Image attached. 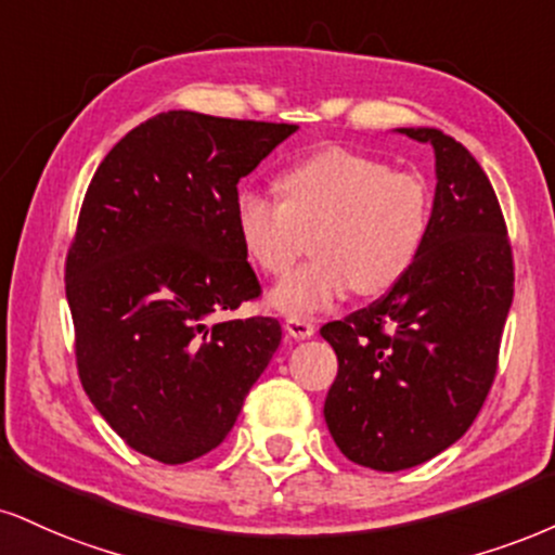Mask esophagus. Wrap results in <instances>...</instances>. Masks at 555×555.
Here are the masks:
<instances>
[{
    "mask_svg": "<svg viewBox=\"0 0 555 555\" xmlns=\"http://www.w3.org/2000/svg\"><path fill=\"white\" fill-rule=\"evenodd\" d=\"M284 328L292 338H310L312 333H315V325H312V320H305V318H286Z\"/></svg>",
    "mask_w": 555,
    "mask_h": 555,
    "instance_id": "1",
    "label": "esophagus"
}]
</instances>
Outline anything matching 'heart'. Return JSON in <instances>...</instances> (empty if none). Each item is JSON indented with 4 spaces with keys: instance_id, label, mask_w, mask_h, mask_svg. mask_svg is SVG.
I'll use <instances>...</instances> for the list:
<instances>
[{
    "instance_id": "obj_1",
    "label": "heart",
    "mask_w": 555,
    "mask_h": 555,
    "mask_svg": "<svg viewBox=\"0 0 555 555\" xmlns=\"http://www.w3.org/2000/svg\"><path fill=\"white\" fill-rule=\"evenodd\" d=\"M282 196L243 185L235 196L240 243L260 271L284 276L312 235L315 258L271 292L273 310L310 318L357 289L379 297L409 276L431 227L424 176L385 159L328 146L284 170Z\"/></svg>"
}]
</instances>
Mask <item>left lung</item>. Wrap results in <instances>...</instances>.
<instances>
[{"instance_id": "left-lung-1", "label": "left lung", "mask_w": 555, "mask_h": 555, "mask_svg": "<svg viewBox=\"0 0 555 555\" xmlns=\"http://www.w3.org/2000/svg\"><path fill=\"white\" fill-rule=\"evenodd\" d=\"M437 157L426 245L409 276L320 336L338 357L325 424L364 468L422 465L476 422L514 297L506 222L476 157L437 129H398Z\"/></svg>"}]
</instances>
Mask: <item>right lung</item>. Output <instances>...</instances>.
Returning <instances> with one entry per match:
<instances>
[{
    "mask_svg": "<svg viewBox=\"0 0 555 555\" xmlns=\"http://www.w3.org/2000/svg\"><path fill=\"white\" fill-rule=\"evenodd\" d=\"M295 131L157 113L87 185L64 263L77 375L146 457L180 465L222 444L279 349L276 318H211L263 292L237 235V183Z\"/></svg>",
    "mask_w": 555,
    "mask_h": 555,
    "instance_id": "right-lung-1",
    "label": "right lung"
}]
</instances>
